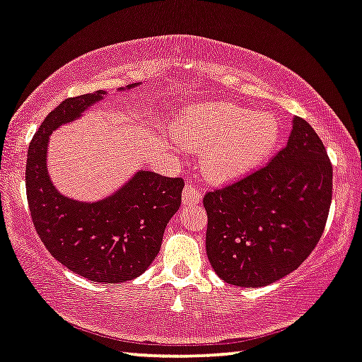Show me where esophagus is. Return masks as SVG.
Segmentation results:
<instances>
[{
	"instance_id": "esophagus-1",
	"label": "esophagus",
	"mask_w": 362,
	"mask_h": 362,
	"mask_svg": "<svg viewBox=\"0 0 362 362\" xmlns=\"http://www.w3.org/2000/svg\"><path fill=\"white\" fill-rule=\"evenodd\" d=\"M199 202H202V192H199L194 185H192V183H187L185 190H183V193H182L183 206L198 204Z\"/></svg>"
}]
</instances>
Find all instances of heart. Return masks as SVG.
I'll use <instances>...</instances> for the list:
<instances>
[{"instance_id":"1","label":"heart","mask_w":362,"mask_h":362,"mask_svg":"<svg viewBox=\"0 0 362 362\" xmlns=\"http://www.w3.org/2000/svg\"><path fill=\"white\" fill-rule=\"evenodd\" d=\"M279 119L235 103H206L185 107L174 125L175 140L203 153L202 169L216 182L242 179L266 160L279 145Z\"/></svg>"}]
</instances>
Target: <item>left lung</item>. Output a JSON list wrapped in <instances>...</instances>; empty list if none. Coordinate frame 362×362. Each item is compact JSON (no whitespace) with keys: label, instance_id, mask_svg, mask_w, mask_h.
<instances>
[{"label":"left lung","instance_id":"obj_1","mask_svg":"<svg viewBox=\"0 0 362 362\" xmlns=\"http://www.w3.org/2000/svg\"><path fill=\"white\" fill-rule=\"evenodd\" d=\"M332 203V164L305 119L266 168L206 193V253L235 286H264L293 272L322 237Z\"/></svg>","mask_w":362,"mask_h":362}]
</instances>
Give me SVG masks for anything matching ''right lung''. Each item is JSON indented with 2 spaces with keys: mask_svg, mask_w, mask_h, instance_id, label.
<instances>
[{
  "mask_svg": "<svg viewBox=\"0 0 362 362\" xmlns=\"http://www.w3.org/2000/svg\"><path fill=\"white\" fill-rule=\"evenodd\" d=\"M135 87L127 85V90ZM105 95L98 90L67 98L48 114L28 146L25 188L33 226L54 259L91 282L120 284L151 266L165 226L180 208L185 183L139 170L117 192L95 203L77 202L56 190L47 168L49 135Z\"/></svg>",
  "mask_w": 362,
  "mask_h": 362,
  "instance_id": "add662e5",
  "label": "right lung"
}]
</instances>
